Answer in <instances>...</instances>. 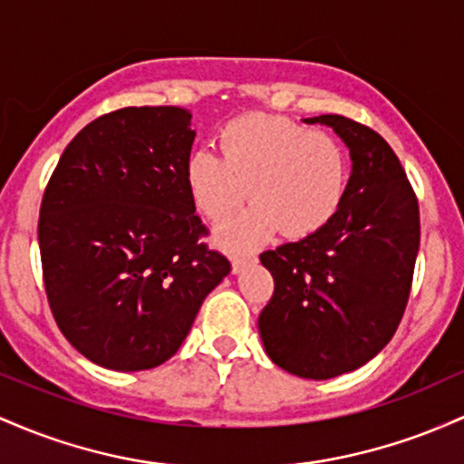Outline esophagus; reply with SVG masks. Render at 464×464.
<instances>
[{
	"instance_id": "34e87169",
	"label": "esophagus",
	"mask_w": 464,
	"mask_h": 464,
	"mask_svg": "<svg viewBox=\"0 0 464 464\" xmlns=\"http://www.w3.org/2000/svg\"><path fill=\"white\" fill-rule=\"evenodd\" d=\"M252 260H256V256H254V254H249V252L234 254V256H232V272H234V274L243 272V267L252 263Z\"/></svg>"
}]
</instances>
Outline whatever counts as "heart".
<instances>
[{
	"label": "heart",
	"mask_w": 464,
	"mask_h": 464,
	"mask_svg": "<svg viewBox=\"0 0 464 464\" xmlns=\"http://www.w3.org/2000/svg\"><path fill=\"white\" fill-rule=\"evenodd\" d=\"M217 142L221 158L208 150L190 155L186 184L212 223L227 221L247 197L254 201L218 230L226 247H252L278 227L287 237H309L340 210L348 160L333 135L252 113L227 122Z\"/></svg>",
	"instance_id": "obj_1"
}]
</instances>
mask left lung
Masks as SVG:
<instances>
[{
  "label": "left lung",
  "mask_w": 464,
  "mask_h": 464,
  "mask_svg": "<svg viewBox=\"0 0 464 464\" xmlns=\"http://www.w3.org/2000/svg\"><path fill=\"white\" fill-rule=\"evenodd\" d=\"M326 124L351 150L340 210L322 230L260 254L274 295L258 317L276 366L304 379L357 371L392 340L419 254V201L390 144L344 116Z\"/></svg>",
  "instance_id": "8db88e82"
}]
</instances>
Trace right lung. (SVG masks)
<instances>
[{"mask_svg": "<svg viewBox=\"0 0 464 464\" xmlns=\"http://www.w3.org/2000/svg\"><path fill=\"white\" fill-rule=\"evenodd\" d=\"M181 107H124L67 144L41 201L39 249L56 324L109 371H149L188 335L230 274L208 249L186 162L195 131Z\"/></svg>", "mask_w": 464, "mask_h": 464, "instance_id": "add662e5", "label": "right lung"}]
</instances>
